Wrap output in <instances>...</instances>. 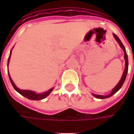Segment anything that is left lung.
Listing matches in <instances>:
<instances>
[{
    "label": "left lung",
    "mask_w": 134,
    "mask_h": 134,
    "mask_svg": "<svg viewBox=\"0 0 134 134\" xmlns=\"http://www.w3.org/2000/svg\"><path fill=\"white\" fill-rule=\"evenodd\" d=\"M113 36H114V38H115V40L117 41L119 45H120V47L123 49L124 52V59H125V70L124 71V73H123V75L121 77V80L119 81L118 84L116 85V86H115L113 89L111 91V93H110L109 95H108V96H101V95H96V94H93V96H95L96 98L99 99H105V98H110V97H111L113 95H114L116 92H118V90L121 89V87H122V85H124V81H125V80H126V77L127 75V72H128V68H129V61H128V55H127L126 52V49H125V47H124V44H122V42L121 41V40L119 39L117 36L115 35V34H113Z\"/></svg>",
    "instance_id": "left-lung-1"
}]
</instances>
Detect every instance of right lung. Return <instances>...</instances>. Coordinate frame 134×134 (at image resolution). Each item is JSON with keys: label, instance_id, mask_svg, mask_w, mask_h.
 <instances>
[{"label": "right lung", "instance_id": "add662e5", "mask_svg": "<svg viewBox=\"0 0 134 134\" xmlns=\"http://www.w3.org/2000/svg\"><path fill=\"white\" fill-rule=\"evenodd\" d=\"M13 49V48H12ZM10 54H11V51L10 52V56L8 57V63H9V60H10ZM8 76H9V79H10V81L11 82V84L13 85V88L18 92L19 93H20L21 95H22L23 96H24L25 98L29 99V100H42V99L45 98L46 97L49 95L51 92L52 91L54 88H51L49 90L47 91V92H44L43 93H36L34 91H31V90H21L18 87H16V85L14 84V82L12 80V79L10 77V74L8 72Z\"/></svg>", "mask_w": 134, "mask_h": 134}]
</instances>
